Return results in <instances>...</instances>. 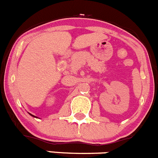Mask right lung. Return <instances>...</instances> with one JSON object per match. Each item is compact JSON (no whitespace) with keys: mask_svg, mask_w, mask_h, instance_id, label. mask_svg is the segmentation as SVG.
I'll use <instances>...</instances> for the list:
<instances>
[{"mask_svg":"<svg viewBox=\"0 0 158 158\" xmlns=\"http://www.w3.org/2000/svg\"><path fill=\"white\" fill-rule=\"evenodd\" d=\"M30 115H32V116H33V114H30ZM34 117H35V116H34Z\"/></svg>","mask_w":158,"mask_h":158,"instance_id":"obj_1","label":"right lung"}]
</instances>
